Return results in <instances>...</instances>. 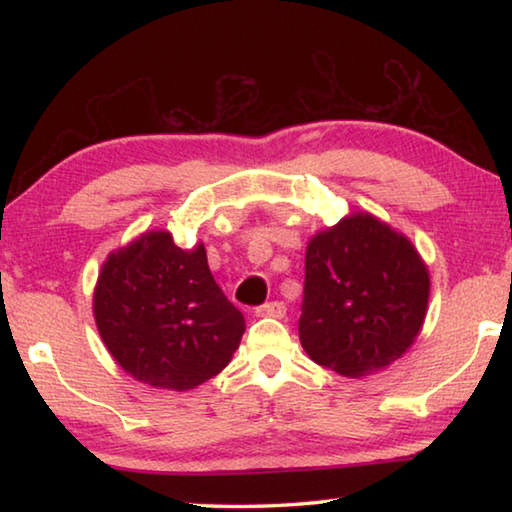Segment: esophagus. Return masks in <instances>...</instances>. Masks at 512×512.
<instances>
[{
  "instance_id": "1",
  "label": "esophagus",
  "mask_w": 512,
  "mask_h": 512,
  "mask_svg": "<svg viewBox=\"0 0 512 512\" xmlns=\"http://www.w3.org/2000/svg\"><path fill=\"white\" fill-rule=\"evenodd\" d=\"M287 314V307H284V302H266L257 309V316H268V318H284Z\"/></svg>"
}]
</instances>
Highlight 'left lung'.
Masks as SVG:
<instances>
[{"label":"left lung","instance_id":"obj_1","mask_svg":"<svg viewBox=\"0 0 512 512\" xmlns=\"http://www.w3.org/2000/svg\"><path fill=\"white\" fill-rule=\"evenodd\" d=\"M429 289L409 237L375 214L350 212L307 244L302 348L343 377L384 370L418 339Z\"/></svg>","mask_w":512,"mask_h":512}]
</instances>
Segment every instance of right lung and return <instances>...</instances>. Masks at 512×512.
Returning a JSON list of instances; mask_svg holds the SVG:
<instances>
[{
    "instance_id": "add662e5",
    "label": "right lung",
    "mask_w": 512,
    "mask_h": 512,
    "mask_svg": "<svg viewBox=\"0 0 512 512\" xmlns=\"http://www.w3.org/2000/svg\"><path fill=\"white\" fill-rule=\"evenodd\" d=\"M92 311L121 370L162 391H192L219 375L246 332L244 314L214 282L203 241L178 248L167 230L112 250Z\"/></svg>"
}]
</instances>
